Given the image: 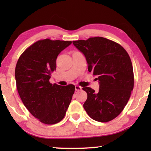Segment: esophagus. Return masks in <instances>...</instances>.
Here are the masks:
<instances>
[{"instance_id": "esophagus-1", "label": "esophagus", "mask_w": 151, "mask_h": 151, "mask_svg": "<svg viewBox=\"0 0 151 151\" xmlns=\"http://www.w3.org/2000/svg\"><path fill=\"white\" fill-rule=\"evenodd\" d=\"M81 89H82V88L81 87V86H75L76 91H79V90H81Z\"/></svg>"}]
</instances>
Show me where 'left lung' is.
Here are the masks:
<instances>
[{
  "label": "left lung",
  "mask_w": 151,
  "mask_h": 151,
  "mask_svg": "<svg viewBox=\"0 0 151 151\" xmlns=\"http://www.w3.org/2000/svg\"><path fill=\"white\" fill-rule=\"evenodd\" d=\"M72 43L85 56L88 71L99 80L97 92L91 88H83L88 94L84 109L95 121H111L125 108L133 90V68L129 55L119 43L104 37Z\"/></svg>",
  "instance_id": "8db88e82"
}]
</instances>
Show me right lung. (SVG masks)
Listing matches in <instances>:
<instances>
[{
  "label": "right lung",
  "mask_w": 151,
  "mask_h": 151,
  "mask_svg": "<svg viewBox=\"0 0 151 151\" xmlns=\"http://www.w3.org/2000/svg\"><path fill=\"white\" fill-rule=\"evenodd\" d=\"M72 41L39 40L27 47L15 69L17 88L24 106L42 123L55 124L65 116L75 86H61L50 82L56 70L60 52Z\"/></svg>",
  "instance_id": "right-lung-1"
}]
</instances>
